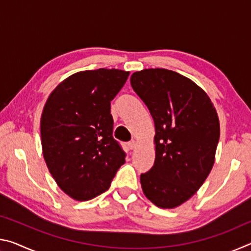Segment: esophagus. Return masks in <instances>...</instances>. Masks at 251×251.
<instances>
[{
    "instance_id": "34e87169",
    "label": "esophagus",
    "mask_w": 251,
    "mask_h": 251,
    "mask_svg": "<svg viewBox=\"0 0 251 251\" xmlns=\"http://www.w3.org/2000/svg\"><path fill=\"white\" fill-rule=\"evenodd\" d=\"M136 146H137V143H136L135 141H131L128 143V148L131 151V150H135Z\"/></svg>"
}]
</instances>
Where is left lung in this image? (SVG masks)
Instances as JSON below:
<instances>
[{
	"label": "left lung",
	"mask_w": 251,
	"mask_h": 251,
	"mask_svg": "<svg viewBox=\"0 0 251 251\" xmlns=\"http://www.w3.org/2000/svg\"><path fill=\"white\" fill-rule=\"evenodd\" d=\"M130 84L155 124V163L141 175L143 193L157 207H178L197 193L214 166L217 112L202 88L174 71L135 72Z\"/></svg>",
	"instance_id": "obj_1"
}]
</instances>
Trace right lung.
Instances as JSON below:
<instances>
[{
	"label": "right lung",
	"instance_id": "right-lung-1",
	"mask_svg": "<svg viewBox=\"0 0 251 251\" xmlns=\"http://www.w3.org/2000/svg\"><path fill=\"white\" fill-rule=\"evenodd\" d=\"M129 72L99 69L71 75L50 93L41 117L43 156L59 188L75 201L109 188L126 154L113 138L110 101Z\"/></svg>",
	"mask_w": 251,
	"mask_h": 251
}]
</instances>
